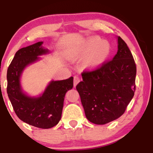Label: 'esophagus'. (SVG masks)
Returning <instances> with one entry per match:
<instances>
[{
	"mask_svg": "<svg viewBox=\"0 0 153 153\" xmlns=\"http://www.w3.org/2000/svg\"><path fill=\"white\" fill-rule=\"evenodd\" d=\"M80 81V78L78 75H75V76H74V87L76 86Z\"/></svg>",
	"mask_w": 153,
	"mask_h": 153,
	"instance_id": "34e87169",
	"label": "esophagus"
}]
</instances>
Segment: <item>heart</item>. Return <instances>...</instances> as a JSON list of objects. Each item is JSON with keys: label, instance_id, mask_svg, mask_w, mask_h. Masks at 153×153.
<instances>
[{"label": "heart", "instance_id": "obj_1", "mask_svg": "<svg viewBox=\"0 0 153 153\" xmlns=\"http://www.w3.org/2000/svg\"><path fill=\"white\" fill-rule=\"evenodd\" d=\"M108 42L99 36H91L84 40L78 47L71 52L73 58L85 57V65L90 69H96L107 60L111 54Z\"/></svg>", "mask_w": 153, "mask_h": 153}]
</instances>
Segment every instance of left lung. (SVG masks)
Returning a JSON list of instances; mask_svg holds the SVG:
<instances>
[{"label": "left lung", "instance_id": "left-lung-1", "mask_svg": "<svg viewBox=\"0 0 153 153\" xmlns=\"http://www.w3.org/2000/svg\"><path fill=\"white\" fill-rule=\"evenodd\" d=\"M118 51L112 60L82 73L76 89L89 122L105 124L119 118L135 91L136 65L127 44L117 36Z\"/></svg>", "mask_w": 153, "mask_h": 153}]
</instances>
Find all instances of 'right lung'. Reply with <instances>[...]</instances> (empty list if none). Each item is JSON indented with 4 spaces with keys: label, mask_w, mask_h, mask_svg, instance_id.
Here are the masks:
<instances>
[{
    "label": "right lung",
    "mask_w": 153,
    "mask_h": 153,
    "mask_svg": "<svg viewBox=\"0 0 153 153\" xmlns=\"http://www.w3.org/2000/svg\"><path fill=\"white\" fill-rule=\"evenodd\" d=\"M43 42L23 47L16 53L7 71V94L16 114L34 127L50 129L61 119L66 93L73 87V78L51 80L43 93L30 96L24 92L21 78L26 67L41 60L39 56L50 54Z\"/></svg>",
    "instance_id": "add662e5"
}]
</instances>
